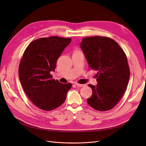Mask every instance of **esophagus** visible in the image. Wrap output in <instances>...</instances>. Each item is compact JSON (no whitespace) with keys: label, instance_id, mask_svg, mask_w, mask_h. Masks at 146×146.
<instances>
[{"label":"esophagus","instance_id":"esophagus-1","mask_svg":"<svg viewBox=\"0 0 146 146\" xmlns=\"http://www.w3.org/2000/svg\"><path fill=\"white\" fill-rule=\"evenodd\" d=\"M75 85H76L78 87H83V86H85V85H83V84H80V83H75Z\"/></svg>","mask_w":146,"mask_h":146}]
</instances>
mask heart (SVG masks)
Instances as JSON below:
<instances>
[{
    "label": "heart",
    "instance_id": "1",
    "mask_svg": "<svg viewBox=\"0 0 146 146\" xmlns=\"http://www.w3.org/2000/svg\"><path fill=\"white\" fill-rule=\"evenodd\" d=\"M76 52H77V51H76Z\"/></svg>",
    "mask_w": 146,
    "mask_h": 146
}]
</instances>
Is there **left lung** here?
I'll return each instance as SVG.
<instances>
[{
    "mask_svg": "<svg viewBox=\"0 0 146 146\" xmlns=\"http://www.w3.org/2000/svg\"><path fill=\"white\" fill-rule=\"evenodd\" d=\"M80 47L89 67L98 72V84H91L92 95L87 99L92 108L100 111L113 108L122 98L129 81L127 56L117 42L105 36L82 39Z\"/></svg>",
    "mask_w": 146,
    "mask_h": 146,
    "instance_id": "1",
    "label": "left lung"
}]
</instances>
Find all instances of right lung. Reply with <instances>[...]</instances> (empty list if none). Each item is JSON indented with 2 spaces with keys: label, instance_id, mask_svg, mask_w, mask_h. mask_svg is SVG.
<instances>
[{
  "label": "right lung",
  "instance_id": "1",
  "mask_svg": "<svg viewBox=\"0 0 146 146\" xmlns=\"http://www.w3.org/2000/svg\"><path fill=\"white\" fill-rule=\"evenodd\" d=\"M71 38L50 36L30 43L19 66V77L25 93L39 109L51 111L62 105L72 84L52 78L57 60Z\"/></svg>",
  "mask_w": 146,
  "mask_h": 146
}]
</instances>
